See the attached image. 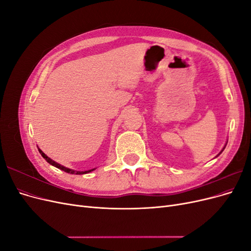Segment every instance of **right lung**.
I'll use <instances>...</instances> for the list:
<instances>
[{"mask_svg": "<svg viewBox=\"0 0 251 251\" xmlns=\"http://www.w3.org/2000/svg\"><path fill=\"white\" fill-rule=\"evenodd\" d=\"M39 151L41 153V155L43 156V158L46 159V161H47L48 163H50L51 165L55 166V168H57V169H59V170H62V171H64V172H66V173H69V174H75V175H82V174H87V173H90V172L94 171V169H93V170H89V171H85V172H77V171H73V170H70V169H67V168H65V166H63V165H60V164L56 163L55 161H53L52 159H50L47 155H45L40 149H39Z\"/></svg>", "mask_w": 251, "mask_h": 251, "instance_id": "right-lung-1", "label": "right lung"}]
</instances>
